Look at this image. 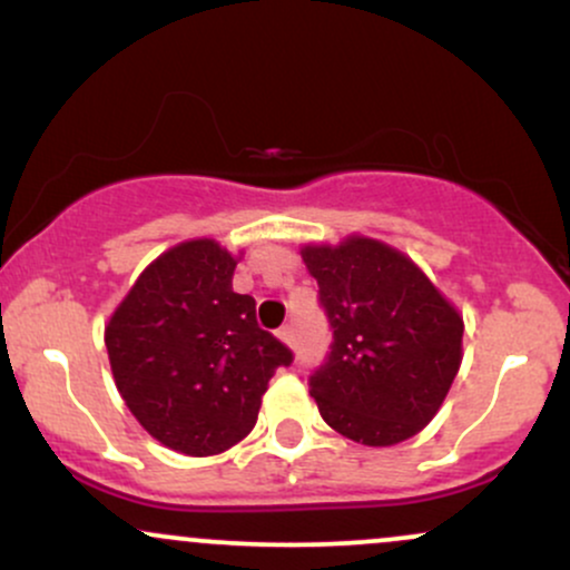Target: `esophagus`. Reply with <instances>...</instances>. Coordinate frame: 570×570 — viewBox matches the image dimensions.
<instances>
[{
    "label": "esophagus",
    "mask_w": 570,
    "mask_h": 570,
    "mask_svg": "<svg viewBox=\"0 0 570 570\" xmlns=\"http://www.w3.org/2000/svg\"><path fill=\"white\" fill-rule=\"evenodd\" d=\"M278 340H281V343L292 345V340H294V332H292V326H281V330H278Z\"/></svg>",
    "instance_id": "1"
}]
</instances>
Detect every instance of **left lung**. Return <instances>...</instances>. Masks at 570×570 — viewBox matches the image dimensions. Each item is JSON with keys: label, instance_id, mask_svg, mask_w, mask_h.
<instances>
[{"label": "left lung", "instance_id": "obj_1", "mask_svg": "<svg viewBox=\"0 0 570 570\" xmlns=\"http://www.w3.org/2000/svg\"><path fill=\"white\" fill-rule=\"evenodd\" d=\"M332 351L311 396L337 434L370 448L415 436L442 407L461 367L463 318L407 254L348 235L307 244Z\"/></svg>", "mask_w": 570, "mask_h": 570}]
</instances>
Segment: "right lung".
Here are the masks:
<instances>
[{"label":"right lung","instance_id":"right-lung-1","mask_svg":"<svg viewBox=\"0 0 570 570\" xmlns=\"http://www.w3.org/2000/svg\"><path fill=\"white\" fill-rule=\"evenodd\" d=\"M238 257L212 238L163 252L104 330L115 385L149 436L217 455L254 429L267 383L292 351L259 330L254 297L233 292Z\"/></svg>","mask_w":570,"mask_h":570}]
</instances>
